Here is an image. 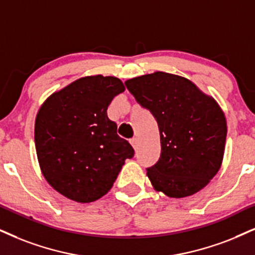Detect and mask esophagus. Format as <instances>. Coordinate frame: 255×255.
Here are the masks:
<instances>
[{
	"instance_id": "obj_1",
	"label": "esophagus",
	"mask_w": 255,
	"mask_h": 255,
	"mask_svg": "<svg viewBox=\"0 0 255 255\" xmlns=\"http://www.w3.org/2000/svg\"><path fill=\"white\" fill-rule=\"evenodd\" d=\"M130 144L134 147V149H137V146H138V138L137 137H133L130 138Z\"/></svg>"
}]
</instances>
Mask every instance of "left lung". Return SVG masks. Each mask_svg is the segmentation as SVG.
I'll use <instances>...</instances> for the list:
<instances>
[{
	"mask_svg": "<svg viewBox=\"0 0 255 255\" xmlns=\"http://www.w3.org/2000/svg\"><path fill=\"white\" fill-rule=\"evenodd\" d=\"M125 85L159 126L161 155L147 168L154 189L180 199L207 186L220 169L227 136L218 102L186 77L165 72L134 77Z\"/></svg>",
	"mask_w": 255,
	"mask_h": 255,
	"instance_id": "obj_1",
	"label": "left lung"
}]
</instances>
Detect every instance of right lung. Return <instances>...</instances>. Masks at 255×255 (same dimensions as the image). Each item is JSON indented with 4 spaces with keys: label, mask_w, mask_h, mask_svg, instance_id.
<instances>
[{
    "label": "right lung",
    "mask_w": 255,
    "mask_h": 255,
    "mask_svg": "<svg viewBox=\"0 0 255 255\" xmlns=\"http://www.w3.org/2000/svg\"><path fill=\"white\" fill-rule=\"evenodd\" d=\"M125 92L114 76H85L53 93L38 109L35 147L47 182L73 201L102 198L134 156L107 117L112 100Z\"/></svg>",
    "instance_id": "right-lung-1"
}]
</instances>
